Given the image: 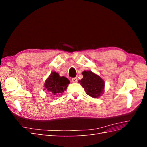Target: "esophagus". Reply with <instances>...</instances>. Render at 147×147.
I'll return each instance as SVG.
<instances>
[{
  "instance_id": "34e87169",
  "label": "esophagus",
  "mask_w": 147,
  "mask_h": 147,
  "mask_svg": "<svg viewBox=\"0 0 147 147\" xmlns=\"http://www.w3.org/2000/svg\"><path fill=\"white\" fill-rule=\"evenodd\" d=\"M77 82H78V78L77 77L73 78L72 79V82H73V83H77Z\"/></svg>"
}]
</instances>
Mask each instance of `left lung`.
I'll return each mask as SVG.
<instances>
[{
	"mask_svg": "<svg viewBox=\"0 0 147 147\" xmlns=\"http://www.w3.org/2000/svg\"><path fill=\"white\" fill-rule=\"evenodd\" d=\"M83 78L78 82L86 91V94L93 98H98L104 93L105 82L98 75L91 70L82 72Z\"/></svg>",
	"mask_w": 147,
	"mask_h": 147,
	"instance_id": "obj_1",
	"label": "left lung"
}]
</instances>
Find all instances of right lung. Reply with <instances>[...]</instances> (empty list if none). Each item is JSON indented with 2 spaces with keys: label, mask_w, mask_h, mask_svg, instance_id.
<instances>
[{
  "label": "right lung",
  "mask_w": 147,
  "mask_h": 147,
  "mask_svg": "<svg viewBox=\"0 0 147 147\" xmlns=\"http://www.w3.org/2000/svg\"><path fill=\"white\" fill-rule=\"evenodd\" d=\"M70 81L65 77H61L58 73H51L44 84V90L54 96L60 95L66 90Z\"/></svg>",
  "instance_id": "1"
}]
</instances>
